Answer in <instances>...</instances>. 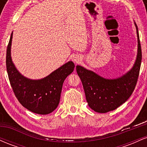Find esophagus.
Here are the masks:
<instances>
[{"label": "esophagus", "mask_w": 147, "mask_h": 147, "mask_svg": "<svg viewBox=\"0 0 147 147\" xmlns=\"http://www.w3.org/2000/svg\"><path fill=\"white\" fill-rule=\"evenodd\" d=\"M73 60L75 63H79V62L80 61V59H79L78 57H75V58L73 59Z\"/></svg>", "instance_id": "obj_1"}]
</instances>
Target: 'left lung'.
<instances>
[{
	"label": "left lung",
	"instance_id": "obj_1",
	"mask_svg": "<svg viewBox=\"0 0 147 147\" xmlns=\"http://www.w3.org/2000/svg\"><path fill=\"white\" fill-rule=\"evenodd\" d=\"M138 56L133 68L116 79H106L80 65L76 70L82 80L86 98L92 110L97 113L109 112L122 105L132 95L137 84L142 61V50L138 27Z\"/></svg>",
	"mask_w": 147,
	"mask_h": 147
}]
</instances>
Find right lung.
<instances>
[{
    "instance_id": "1",
    "label": "right lung",
    "mask_w": 147,
    "mask_h": 147,
    "mask_svg": "<svg viewBox=\"0 0 147 147\" xmlns=\"http://www.w3.org/2000/svg\"><path fill=\"white\" fill-rule=\"evenodd\" d=\"M13 32L7 48L6 68L13 92L22 106L34 113L47 115L59 105L63 82L73 72L75 64L69 61L50 75L40 80H31L22 76L11 59Z\"/></svg>"
}]
</instances>
